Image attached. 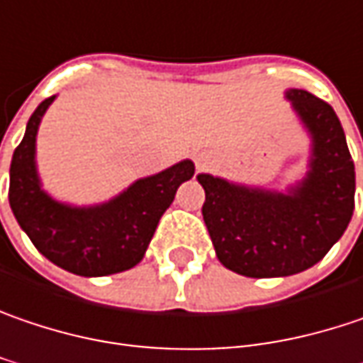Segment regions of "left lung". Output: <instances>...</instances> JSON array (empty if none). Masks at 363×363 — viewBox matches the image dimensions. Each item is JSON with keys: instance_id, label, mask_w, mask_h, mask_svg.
Listing matches in <instances>:
<instances>
[{"instance_id": "left-lung-1", "label": "left lung", "mask_w": 363, "mask_h": 363, "mask_svg": "<svg viewBox=\"0 0 363 363\" xmlns=\"http://www.w3.org/2000/svg\"><path fill=\"white\" fill-rule=\"evenodd\" d=\"M312 139L308 172L288 193L199 174L203 220L220 263L246 277H286L316 265L353 216L355 168L333 106L286 92Z\"/></svg>"}]
</instances>
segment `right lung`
Masks as SVG:
<instances>
[{
	"label": "right lung",
	"mask_w": 363,
	"mask_h": 363,
	"mask_svg": "<svg viewBox=\"0 0 363 363\" xmlns=\"http://www.w3.org/2000/svg\"><path fill=\"white\" fill-rule=\"evenodd\" d=\"M53 100L55 96L47 98L36 106L13 152L11 211L38 252L57 267L84 277L127 271L143 259L162 213L174 201L177 189L195 174V164L179 162L92 207L55 201L43 191L34 162L38 125Z\"/></svg>",
	"instance_id": "add662e5"
}]
</instances>
